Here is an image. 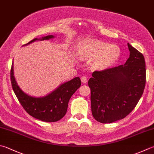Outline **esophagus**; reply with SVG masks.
<instances>
[{
  "mask_svg": "<svg viewBox=\"0 0 154 154\" xmlns=\"http://www.w3.org/2000/svg\"><path fill=\"white\" fill-rule=\"evenodd\" d=\"M81 81H82V82L83 84H86L87 82V81H88V79H87V78L86 76H82L81 77Z\"/></svg>",
  "mask_w": 154,
  "mask_h": 154,
  "instance_id": "obj_1",
  "label": "esophagus"
}]
</instances>
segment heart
Returning a JSON list of instances; mask_svg holds the SVG:
<instances>
[{
    "label": "heart",
    "mask_w": 154,
    "mask_h": 154,
    "mask_svg": "<svg viewBox=\"0 0 154 154\" xmlns=\"http://www.w3.org/2000/svg\"><path fill=\"white\" fill-rule=\"evenodd\" d=\"M120 55V49L117 45L98 39L88 40L78 50L80 60H92L91 67L96 71H104L112 67L119 59Z\"/></svg>",
    "instance_id": "1"
}]
</instances>
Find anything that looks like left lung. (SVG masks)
<instances>
[{"mask_svg":"<svg viewBox=\"0 0 154 154\" xmlns=\"http://www.w3.org/2000/svg\"><path fill=\"white\" fill-rule=\"evenodd\" d=\"M129 57L124 65L95 71L88 80L92 114L98 122L111 123L131 112L141 97L146 82L143 54L127 43Z\"/></svg>","mask_w":154,"mask_h":154,"instance_id":"1","label":"left lung"}]
</instances>
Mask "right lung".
Returning a JSON list of instances; mask_svg holds the SVG:
<instances>
[{
  "label": "right lung",
  "instance_id": "add662e5",
  "mask_svg": "<svg viewBox=\"0 0 154 154\" xmlns=\"http://www.w3.org/2000/svg\"><path fill=\"white\" fill-rule=\"evenodd\" d=\"M55 36L50 35L42 38H35L23 46L27 45L35 41L49 40L54 38ZM13 62L11 69V80L12 88L21 104L29 115L45 122H56L64 117L67 112L69 99L81 85L79 77L60 85L50 94L41 97H34L26 94L19 88L14 76Z\"/></svg>",
  "mask_w": 154,
  "mask_h": 154
}]
</instances>
